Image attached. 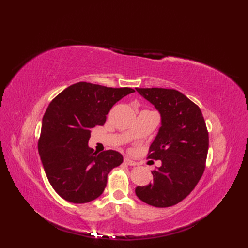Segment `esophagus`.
<instances>
[{"label": "esophagus", "mask_w": 248, "mask_h": 248, "mask_svg": "<svg viewBox=\"0 0 248 248\" xmlns=\"http://www.w3.org/2000/svg\"><path fill=\"white\" fill-rule=\"evenodd\" d=\"M124 162L126 163V164H128V166H131V167H136V166H138V162H136V161H133V160H131V159H129V158H124Z\"/></svg>", "instance_id": "34e87169"}]
</instances>
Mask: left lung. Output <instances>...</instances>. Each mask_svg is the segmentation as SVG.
I'll use <instances>...</instances> for the list:
<instances>
[{
	"mask_svg": "<svg viewBox=\"0 0 248 248\" xmlns=\"http://www.w3.org/2000/svg\"><path fill=\"white\" fill-rule=\"evenodd\" d=\"M161 115V127L147 158L161 160L152 170L153 182L138 186V198L146 204L167 208L193 190L206 168L209 134L200 108L174 89L136 88Z\"/></svg>",
	"mask_w": 248,
	"mask_h": 248,
	"instance_id": "left-lung-1",
	"label": "left lung"
}]
</instances>
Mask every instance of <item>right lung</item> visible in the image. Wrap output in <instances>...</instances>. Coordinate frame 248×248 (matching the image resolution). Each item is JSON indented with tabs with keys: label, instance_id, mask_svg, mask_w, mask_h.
<instances>
[{
	"label": "right lung",
	"instance_id": "add662e5",
	"mask_svg": "<svg viewBox=\"0 0 248 248\" xmlns=\"http://www.w3.org/2000/svg\"><path fill=\"white\" fill-rule=\"evenodd\" d=\"M131 88H108L79 81L51 100L42 119L38 151L52 188L74 204L100 197L108 172L123 162L114 150L99 154L89 148L91 129L106 123L116 102Z\"/></svg>",
	"mask_w": 248,
	"mask_h": 248
}]
</instances>
